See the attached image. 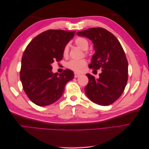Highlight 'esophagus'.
<instances>
[{
	"mask_svg": "<svg viewBox=\"0 0 149 149\" xmlns=\"http://www.w3.org/2000/svg\"><path fill=\"white\" fill-rule=\"evenodd\" d=\"M81 76V74L78 73H74V78H78Z\"/></svg>",
	"mask_w": 149,
	"mask_h": 149,
	"instance_id": "obj_1",
	"label": "esophagus"
}]
</instances>
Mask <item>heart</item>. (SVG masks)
Returning a JSON list of instances; mask_svg holds the SVG:
<instances>
[{
    "label": "heart",
    "instance_id": "1",
    "mask_svg": "<svg viewBox=\"0 0 149 149\" xmlns=\"http://www.w3.org/2000/svg\"><path fill=\"white\" fill-rule=\"evenodd\" d=\"M75 44L83 50H86L89 47V43L88 40L83 37H79L75 40ZM69 51V46L68 45H66L63 49L64 56H66L68 54ZM86 65V61L84 60H71L67 63V67L68 68L73 70L74 71H81L83 68Z\"/></svg>",
    "mask_w": 149,
    "mask_h": 149
}]
</instances>
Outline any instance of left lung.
<instances>
[{"label": "left lung", "mask_w": 149, "mask_h": 149, "mask_svg": "<svg viewBox=\"0 0 149 149\" xmlns=\"http://www.w3.org/2000/svg\"><path fill=\"white\" fill-rule=\"evenodd\" d=\"M76 35L93 42L95 53L89 66L102 71L98 78L89 73L86 74L89 82L85 93L97 104H111L121 96L127 82L128 62L124 49L115 36L104 29L91 28Z\"/></svg>", "instance_id": "left-lung-1"}]
</instances>
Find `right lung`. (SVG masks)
Instances as JSON below:
<instances>
[{"mask_svg": "<svg viewBox=\"0 0 149 149\" xmlns=\"http://www.w3.org/2000/svg\"><path fill=\"white\" fill-rule=\"evenodd\" d=\"M75 31L48 30L35 37L22 58L20 81L24 91L35 104L45 106L61 97L66 84L73 79V71L66 69L54 73L52 64L63 58V49Z\"/></svg>", "mask_w": 149, "mask_h": 149, "instance_id": "right-lung-1", "label": "right lung"}]
</instances>
